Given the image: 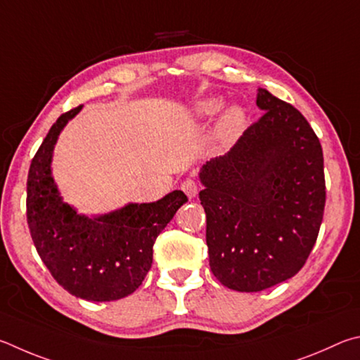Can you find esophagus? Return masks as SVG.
I'll list each match as a JSON object with an SVG mask.
<instances>
[{"mask_svg":"<svg viewBox=\"0 0 360 360\" xmlns=\"http://www.w3.org/2000/svg\"><path fill=\"white\" fill-rule=\"evenodd\" d=\"M181 190H184V193L186 194L188 198L190 199H193V198H196L198 196V191H199V188H198V184L194 180H191V179H186L184 184H181Z\"/></svg>","mask_w":360,"mask_h":360,"instance_id":"34e87169","label":"esophagus"}]
</instances>
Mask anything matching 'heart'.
<instances>
[{"label": "heart", "instance_id": "obj_1", "mask_svg": "<svg viewBox=\"0 0 360 360\" xmlns=\"http://www.w3.org/2000/svg\"><path fill=\"white\" fill-rule=\"evenodd\" d=\"M223 107V101L219 98H209V99H202L196 104V115L199 118H205L209 120L212 117H215L217 113L221 110ZM245 124V112L240 109V107H229L221 117H219L217 128H215V141L218 143V147H226L229 145L234 139L238 136V132L242 131Z\"/></svg>", "mask_w": 360, "mask_h": 360}]
</instances>
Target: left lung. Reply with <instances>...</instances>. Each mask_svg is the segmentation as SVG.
Returning a JSON list of instances; mask_svg holds the SVG:
<instances>
[{
  "mask_svg": "<svg viewBox=\"0 0 360 360\" xmlns=\"http://www.w3.org/2000/svg\"><path fill=\"white\" fill-rule=\"evenodd\" d=\"M256 104L264 115L199 172L210 269L238 292L262 291L297 274L316 243L326 205L323 148L310 123L264 88Z\"/></svg>",
  "mask_w": 360,
  "mask_h": 360,
  "instance_id": "1",
  "label": "left lung"
}]
</instances>
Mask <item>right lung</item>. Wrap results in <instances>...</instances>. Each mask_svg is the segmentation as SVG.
Masks as SVG:
<instances>
[{
	"instance_id": "add662e5",
	"label": "right lung",
	"mask_w": 360,
	"mask_h": 360,
	"mask_svg": "<svg viewBox=\"0 0 360 360\" xmlns=\"http://www.w3.org/2000/svg\"><path fill=\"white\" fill-rule=\"evenodd\" d=\"M82 105L56 120L31 161L27 219L37 255L60 286L91 302L123 299L142 285L153 262V245L188 198L175 190L150 204H128L86 217L63 202L52 176L60 132Z\"/></svg>"
}]
</instances>
